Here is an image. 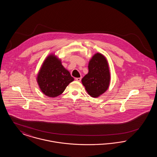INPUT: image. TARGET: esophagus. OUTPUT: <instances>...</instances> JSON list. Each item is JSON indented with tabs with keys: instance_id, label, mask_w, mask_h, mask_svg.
Returning <instances> with one entry per match:
<instances>
[{
	"instance_id": "esophagus-1",
	"label": "esophagus",
	"mask_w": 157,
	"mask_h": 157,
	"mask_svg": "<svg viewBox=\"0 0 157 157\" xmlns=\"http://www.w3.org/2000/svg\"><path fill=\"white\" fill-rule=\"evenodd\" d=\"M81 78H75V80L76 81H79V82H80L81 81Z\"/></svg>"
}]
</instances>
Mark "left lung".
<instances>
[{
	"label": "left lung",
	"instance_id": "obj_1",
	"mask_svg": "<svg viewBox=\"0 0 157 157\" xmlns=\"http://www.w3.org/2000/svg\"><path fill=\"white\" fill-rule=\"evenodd\" d=\"M89 72L82 79L83 85L92 97L97 98L108 90L110 83V72L107 60L97 53L90 60Z\"/></svg>",
	"mask_w": 157,
	"mask_h": 157
}]
</instances>
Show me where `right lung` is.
I'll return each instance as SVG.
<instances>
[{
  "mask_svg": "<svg viewBox=\"0 0 157 157\" xmlns=\"http://www.w3.org/2000/svg\"><path fill=\"white\" fill-rule=\"evenodd\" d=\"M74 80L61 61L53 55H50L45 60L37 77L40 89L49 97L59 96Z\"/></svg>",
  "mask_w": 157,
  "mask_h": 157,
  "instance_id": "1",
  "label": "right lung"
}]
</instances>
